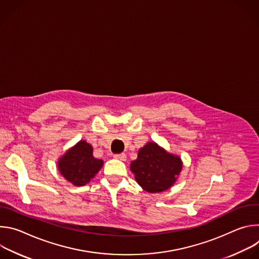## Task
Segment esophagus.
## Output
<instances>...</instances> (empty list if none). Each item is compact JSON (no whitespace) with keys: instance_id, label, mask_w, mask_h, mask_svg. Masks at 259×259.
<instances>
[{"instance_id":"esophagus-1","label":"esophagus","mask_w":259,"mask_h":259,"mask_svg":"<svg viewBox=\"0 0 259 259\" xmlns=\"http://www.w3.org/2000/svg\"><path fill=\"white\" fill-rule=\"evenodd\" d=\"M114 158L117 160H120V161H126V159H127L125 154H117L114 156Z\"/></svg>"}]
</instances>
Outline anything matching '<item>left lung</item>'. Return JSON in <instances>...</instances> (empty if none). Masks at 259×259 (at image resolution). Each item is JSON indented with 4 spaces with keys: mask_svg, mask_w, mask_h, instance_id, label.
Instances as JSON below:
<instances>
[{
    "mask_svg": "<svg viewBox=\"0 0 259 259\" xmlns=\"http://www.w3.org/2000/svg\"><path fill=\"white\" fill-rule=\"evenodd\" d=\"M182 169L179 156L168 153L154 141L138 151L137 159L130 164L135 180L147 193H162L176 182Z\"/></svg>",
    "mask_w": 259,
    "mask_h": 259,
    "instance_id": "left-lung-1",
    "label": "left lung"
}]
</instances>
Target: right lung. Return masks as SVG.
I'll list each match as a JSON object with an SVG mask.
<instances>
[{
    "label": "right lung",
    "mask_w": 259,
    "mask_h": 259,
    "mask_svg": "<svg viewBox=\"0 0 259 259\" xmlns=\"http://www.w3.org/2000/svg\"><path fill=\"white\" fill-rule=\"evenodd\" d=\"M103 166V161L93 156V147L86 140H80L58 159L59 173L75 187L88 183Z\"/></svg>",
    "instance_id": "1"
}]
</instances>
